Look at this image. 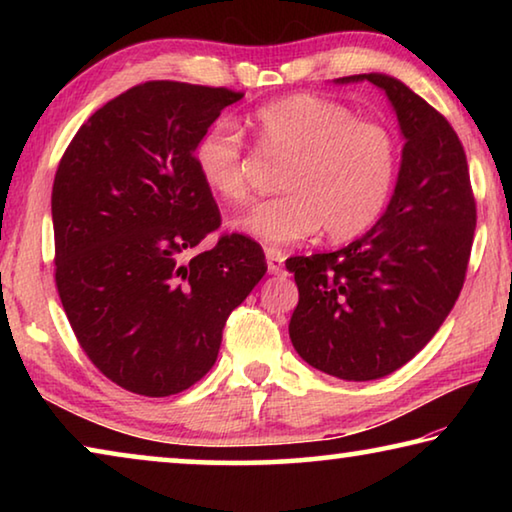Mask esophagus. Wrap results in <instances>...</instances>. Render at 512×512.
Returning <instances> with one entry per match:
<instances>
[{
    "instance_id": "obj_1",
    "label": "esophagus",
    "mask_w": 512,
    "mask_h": 512,
    "mask_svg": "<svg viewBox=\"0 0 512 512\" xmlns=\"http://www.w3.org/2000/svg\"><path fill=\"white\" fill-rule=\"evenodd\" d=\"M284 253H280V250L275 248H268L266 250V264H268V273L271 275H280L282 268H284Z\"/></svg>"
}]
</instances>
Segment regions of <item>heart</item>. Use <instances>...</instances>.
Instances as JSON below:
<instances>
[{
	"instance_id": "heart-1",
	"label": "heart",
	"mask_w": 512,
	"mask_h": 512,
	"mask_svg": "<svg viewBox=\"0 0 512 512\" xmlns=\"http://www.w3.org/2000/svg\"><path fill=\"white\" fill-rule=\"evenodd\" d=\"M253 131L266 153L289 160L280 180L287 194L241 216L237 228L246 235L289 246L323 228L332 241H348L381 219L400 171V142L386 126L359 121L343 103L298 94L259 108ZM194 164L210 192L246 201L244 140L235 128L212 126L196 144Z\"/></svg>"
}]
</instances>
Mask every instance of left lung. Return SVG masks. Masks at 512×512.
<instances>
[{
  "label": "left lung",
  "mask_w": 512,
  "mask_h": 512,
  "mask_svg": "<svg viewBox=\"0 0 512 512\" xmlns=\"http://www.w3.org/2000/svg\"><path fill=\"white\" fill-rule=\"evenodd\" d=\"M359 81L386 94L404 137L391 203L345 248L287 259L300 291L293 348L345 381L391 375L433 339L463 289L476 228L465 151L449 121L393 76L336 79Z\"/></svg>",
  "instance_id": "obj_1"
}]
</instances>
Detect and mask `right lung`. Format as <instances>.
I'll return each instance as SVG.
<instances>
[{"instance_id": "obj_1", "label": "right lung", "mask_w": 512, "mask_h": 512, "mask_svg": "<svg viewBox=\"0 0 512 512\" xmlns=\"http://www.w3.org/2000/svg\"><path fill=\"white\" fill-rule=\"evenodd\" d=\"M244 94L149 81L85 121L51 192L56 287L83 352L146 397L176 395L214 366L223 325L266 273L244 235L221 225L194 149Z\"/></svg>"}]
</instances>
